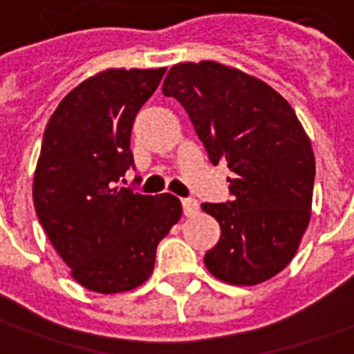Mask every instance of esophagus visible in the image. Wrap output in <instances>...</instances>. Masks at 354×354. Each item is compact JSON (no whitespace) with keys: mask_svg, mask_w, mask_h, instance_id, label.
<instances>
[{"mask_svg":"<svg viewBox=\"0 0 354 354\" xmlns=\"http://www.w3.org/2000/svg\"><path fill=\"white\" fill-rule=\"evenodd\" d=\"M180 203H183V213H185V216H194L198 213V209H200L194 198H183Z\"/></svg>","mask_w":354,"mask_h":354,"instance_id":"34e87169","label":"esophagus"}]
</instances>
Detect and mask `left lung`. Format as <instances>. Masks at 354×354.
Masks as SVG:
<instances>
[{"label": "left lung", "mask_w": 354, "mask_h": 354, "mask_svg": "<svg viewBox=\"0 0 354 354\" xmlns=\"http://www.w3.org/2000/svg\"><path fill=\"white\" fill-rule=\"evenodd\" d=\"M162 94L185 107L211 164L234 171L230 200L202 203L221 224L207 270L232 285L270 279L292 260L311 216L315 156L296 113L266 82L216 62L177 64Z\"/></svg>", "instance_id": "obj_1"}]
</instances>
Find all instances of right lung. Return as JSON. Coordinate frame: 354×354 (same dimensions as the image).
<instances>
[{
  "label": "right lung",
  "mask_w": 354,
  "mask_h": 354,
  "mask_svg": "<svg viewBox=\"0 0 354 354\" xmlns=\"http://www.w3.org/2000/svg\"><path fill=\"white\" fill-rule=\"evenodd\" d=\"M166 69H109L71 90L46 124L33 205L77 283L102 294L149 279L160 239L183 215L179 198L118 187L136 167L131 126Z\"/></svg>",
  "instance_id": "right-lung-1"
}]
</instances>
